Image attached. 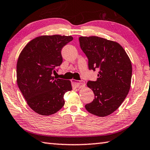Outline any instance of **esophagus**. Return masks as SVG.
<instances>
[{"label": "esophagus", "mask_w": 150, "mask_h": 150, "mask_svg": "<svg viewBox=\"0 0 150 150\" xmlns=\"http://www.w3.org/2000/svg\"><path fill=\"white\" fill-rule=\"evenodd\" d=\"M72 82L73 83V86H75L76 88H83L85 86V83L82 82V81H78V80H72Z\"/></svg>", "instance_id": "34e87169"}]
</instances>
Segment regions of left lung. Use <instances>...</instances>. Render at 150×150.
I'll return each mask as SVG.
<instances>
[{
  "mask_svg": "<svg viewBox=\"0 0 150 150\" xmlns=\"http://www.w3.org/2000/svg\"><path fill=\"white\" fill-rule=\"evenodd\" d=\"M79 41L88 59L89 69L99 70L97 80L87 83L95 99L86 105V109L96 116H108L119 108L129 92L132 72L130 59L116 41L98 36H81Z\"/></svg>",
  "mask_w": 150,
  "mask_h": 150,
  "instance_id": "obj_1",
  "label": "left lung"
}]
</instances>
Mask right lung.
Instances as JSON below:
<instances>
[{"instance_id": "add662e5", "label": "right lung", "mask_w": 150, "mask_h": 150, "mask_svg": "<svg viewBox=\"0 0 150 150\" xmlns=\"http://www.w3.org/2000/svg\"><path fill=\"white\" fill-rule=\"evenodd\" d=\"M72 36L41 35L31 40L21 51L16 66L17 83L29 107L49 116L64 106V95L72 90L70 80L55 79L54 68L62 62V47Z\"/></svg>"}]
</instances>
